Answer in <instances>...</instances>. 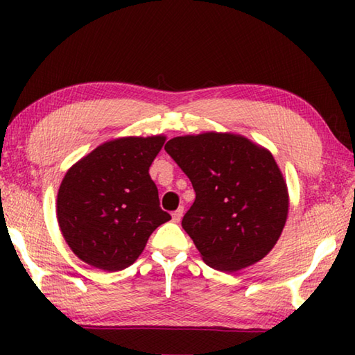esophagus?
Listing matches in <instances>:
<instances>
[{"label": "esophagus", "instance_id": "34e87169", "mask_svg": "<svg viewBox=\"0 0 355 355\" xmlns=\"http://www.w3.org/2000/svg\"><path fill=\"white\" fill-rule=\"evenodd\" d=\"M182 218H183V208H178L177 211L172 213V220L173 222H180V220H182Z\"/></svg>", "mask_w": 355, "mask_h": 355}]
</instances>
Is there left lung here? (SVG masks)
<instances>
[{
    "label": "left lung",
    "instance_id": "left-lung-1",
    "mask_svg": "<svg viewBox=\"0 0 355 355\" xmlns=\"http://www.w3.org/2000/svg\"><path fill=\"white\" fill-rule=\"evenodd\" d=\"M164 150L191 180L196 200L182 220L208 266L235 272L279 241L290 197L272 153L248 137L208 131Z\"/></svg>",
    "mask_w": 355,
    "mask_h": 355
}]
</instances>
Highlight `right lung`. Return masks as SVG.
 <instances>
[{
  "label": "right lung",
  "mask_w": 355,
  "mask_h": 355,
  "mask_svg": "<svg viewBox=\"0 0 355 355\" xmlns=\"http://www.w3.org/2000/svg\"><path fill=\"white\" fill-rule=\"evenodd\" d=\"M164 142L163 135L117 137L65 173L58 224L80 260L101 271H122L139 258L155 228L171 219L148 173Z\"/></svg>",
  "instance_id": "right-lung-1"
}]
</instances>
